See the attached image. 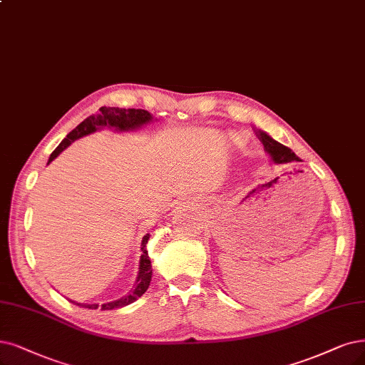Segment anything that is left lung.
<instances>
[{"label":"left lung","mask_w":365,"mask_h":365,"mask_svg":"<svg viewBox=\"0 0 365 365\" xmlns=\"http://www.w3.org/2000/svg\"><path fill=\"white\" fill-rule=\"evenodd\" d=\"M254 132H255V135H257V138L263 143L266 152L271 155L275 164H287V162H294V160L298 162L299 160V158L292 152V148L275 141L263 130H254Z\"/></svg>","instance_id":"obj_1"}]
</instances>
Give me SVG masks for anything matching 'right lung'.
Returning a JSON list of instances; mask_svg holds the SVG:
<instances>
[{
  "instance_id": "1",
  "label": "right lung",
  "mask_w": 365,
  "mask_h": 365,
  "mask_svg": "<svg viewBox=\"0 0 365 365\" xmlns=\"http://www.w3.org/2000/svg\"><path fill=\"white\" fill-rule=\"evenodd\" d=\"M153 117L152 114L145 111V110H135V108H128V110H125V108H115V106H102L98 114L94 115H90L87 117L83 123H79L67 137L60 143V145L53 150L49 156V160L56 159L64 148L67 145H71L75 140L84 137V135H88L91 132L96 130L98 128L101 126H113L118 130H129V129H135V128H140L145 123H148ZM148 237H150V235H145L143 237V244H141V260H140V272H138V278H137V286L133 287V290L123 296L121 299H117V301H113V302H108V304H103L101 307V309H114V308H121V307H126L129 304H132L133 301H137L138 298H141V296L144 294V292L148 289V286H150V279H152V263H150V259H148V254H147V250H145V244ZM73 302V301H71ZM79 307H86V308H90V309H96L99 305L98 304H78V302H73Z\"/></svg>"
}]
</instances>
